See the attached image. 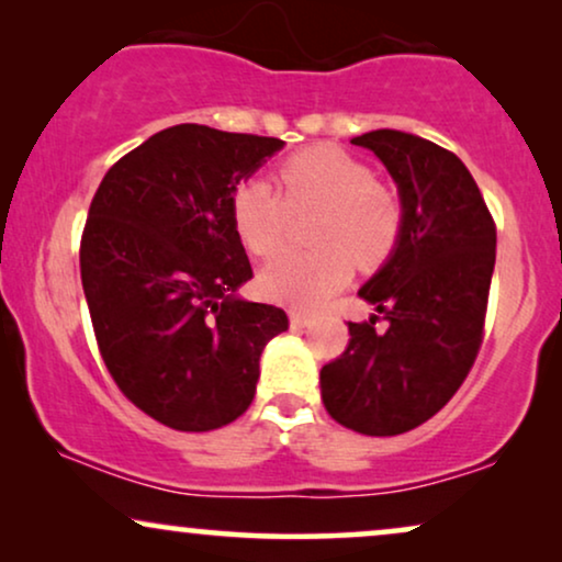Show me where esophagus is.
Segmentation results:
<instances>
[{"label":"esophagus","mask_w":562,"mask_h":562,"mask_svg":"<svg viewBox=\"0 0 562 562\" xmlns=\"http://www.w3.org/2000/svg\"><path fill=\"white\" fill-rule=\"evenodd\" d=\"M289 317H291V327H296V330L312 325V315H307V312H302V310H291Z\"/></svg>","instance_id":"esophagus-1"}]
</instances>
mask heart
<instances>
[{
    "label": "heart",
    "mask_w": 562,
    "mask_h": 562,
    "mask_svg": "<svg viewBox=\"0 0 562 562\" xmlns=\"http://www.w3.org/2000/svg\"><path fill=\"white\" fill-rule=\"evenodd\" d=\"M281 193L260 178L243 180L229 195V216L245 247L271 255L286 237L291 214L317 211L310 250H283L260 273L276 302L319 307L351 281L353 260L374 268L390 258L403 232V203L351 151L315 144L291 151L276 167Z\"/></svg>",
    "instance_id": "obj_1"
}]
</instances>
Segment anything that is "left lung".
<instances>
[{"label":"left lung","instance_id":"1","mask_svg":"<svg viewBox=\"0 0 562 562\" xmlns=\"http://www.w3.org/2000/svg\"><path fill=\"white\" fill-rule=\"evenodd\" d=\"M387 165L403 199L392 258L359 296L389 319L384 331L348 323L346 351L325 363L327 413L367 436L426 424L462 387L485 335L495 266V222L454 151L379 128L353 138Z\"/></svg>","mask_w":562,"mask_h":562}]
</instances>
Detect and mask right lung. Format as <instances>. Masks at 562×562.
Masks as SVG:
<instances>
[{"mask_svg":"<svg viewBox=\"0 0 562 562\" xmlns=\"http://www.w3.org/2000/svg\"><path fill=\"white\" fill-rule=\"evenodd\" d=\"M281 138L180 123L123 155L94 191L79 271L100 356L119 390L175 431H214L255 397L260 353L289 327L243 302L252 279L229 216L239 180Z\"/></svg>","mask_w":562,"mask_h":562,"instance_id":"right-lung-1","label":"right lung"}]
</instances>
